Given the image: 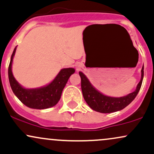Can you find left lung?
<instances>
[{"label":"left lung","mask_w":154,"mask_h":154,"mask_svg":"<svg viewBox=\"0 0 154 154\" xmlns=\"http://www.w3.org/2000/svg\"><path fill=\"white\" fill-rule=\"evenodd\" d=\"M144 67L141 69V79L135 90L122 97H112L103 94L92 86L88 78L82 72H79L81 79V90L84 98L92 109L101 113H111L124 109L134 100L141 87L144 75Z\"/></svg>","instance_id":"left-lung-1"}]
</instances>
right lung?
Instances as JSON below:
<instances>
[{"label":"right lung","instance_id":"1","mask_svg":"<svg viewBox=\"0 0 154 154\" xmlns=\"http://www.w3.org/2000/svg\"><path fill=\"white\" fill-rule=\"evenodd\" d=\"M16 47L13 52L8 66V79L14 94L24 105L32 109H44L57 104L61 97L63 88L72 74L75 73L73 68L61 69L54 80L40 88H26L16 80L12 73V62Z\"/></svg>","mask_w":154,"mask_h":154}]
</instances>
